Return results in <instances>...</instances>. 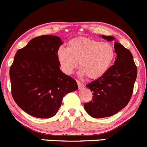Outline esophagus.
<instances>
[{"instance_id": "1", "label": "esophagus", "mask_w": 147, "mask_h": 147, "mask_svg": "<svg viewBox=\"0 0 147 147\" xmlns=\"http://www.w3.org/2000/svg\"><path fill=\"white\" fill-rule=\"evenodd\" d=\"M76 82H77V84H78V88H79V89L83 88L84 87V84H82L81 82H80L79 81H76Z\"/></svg>"}]
</instances>
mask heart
<instances>
[{
	"label": "heart",
	"instance_id": "obj_1",
	"mask_svg": "<svg viewBox=\"0 0 147 147\" xmlns=\"http://www.w3.org/2000/svg\"><path fill=\"white\" fill-rule=\"evenodd\" d=\"M115 57L113 47L107 42L78 37L69 40L67 49L60 48L57 58L61 71L67 75L73 73L79 61V74L96 80L106 73Z\"/></svg>",
	"mask_w": 147,
	"mask_h": 147
}]
</instances>
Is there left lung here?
Instances as JSON below:
<instances>
[{
  "instance_id": "8db88e82",
  "label": "left lung",
  "mask_w": 147,
  "mask_h": 147,
  "mask_svg": "<svg viewBox=\"0 0 147 147\" xmlns=\"http://www.w3.org/2000/svg\"><path fill=\"white\" fill-rule=\"evenodd\" d=\"M108 42L115 40L114 37L101 35ZM117 54L114 65L103 76L86 87L93 92V99L84 104L88 115L95 118L110 117L120 111L129 102L133 92L137 69L129 49L115 42Z\"/></svg>"
}]
</instances>
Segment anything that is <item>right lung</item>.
<instances>
[{"instance_id": "right-lung-1", "label": "right lung", "mask_w": 147, "mask_h": 147, "mask_svg": "<svg viewBox=\"0 0 147 147\" xmlns=\"http://www.w3.org/2000/svg\"><path fill=\"white\" fill-rule=\"evenodd\" d=\"M61 45L57 36L42 35L32 39L15 56L10 69L12 96L33 117L54 116L63 97L78 90L76 81L60 70L57 53Z\"/></svg>"}]
</instances>
